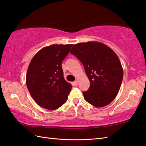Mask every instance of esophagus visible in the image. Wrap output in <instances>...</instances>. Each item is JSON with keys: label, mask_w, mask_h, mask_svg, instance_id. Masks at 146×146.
Returning a JSON list of instances; mask_svg holds the SVG:
<instances>
[{"label": "esophagus", "mask_w": 146, "mask_h": 146, "mask_svg": "<svg viewBox=\"0 0 146 146\" xmlns=\"http://www.w3.org/2000/svg\"><path fill=\"white\" fill-rule=\"evenodd\" d=\"M73 84H74V86H77L78 84V80H77V79H76V80L73 82Z\"/></svg>", "instance_id": "obj_1"}]
</instances>
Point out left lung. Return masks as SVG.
<instances>
[{
	"instance_id": "8db88e82",
	"label": "left lung",
	"mask_w": 146,
	"mask_h": 146,
	"mask_svg": "<svg viewBox=\"0 0 146 146\" xmlns=\"http://www.w3.org/2000/svg\"><path fill=\"white\" fill-rule=\"evenodd\" d=\"M70 53L80 60L90 81L84 91L85 100L96 107H103L117 96L123 78V70L117 55L100 42L75 44Z\"/></svg>"
}]
</instances>
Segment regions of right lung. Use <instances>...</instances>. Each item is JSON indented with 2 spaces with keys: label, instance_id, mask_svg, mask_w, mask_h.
Returning <instances> with one entry per match:
<instances>
[{
  "label": "right lung",
  "instance_id": "right-lung-1",
  "mask_svg": "<svg viewBox=\"0 0 146 146\" xmlns=\"http://www.w3.org/2000/svg\"><path fill=\"white\" fill-rule=\"evenodd\" d=\"M73 44L44 47L32 59L26 84L34 101L44 108L54 110L64 104L72 88L63 76L62 62Z\"/></svg>",
  "mask_w": 146,
  "mask_h": 146
}]
</instances>
